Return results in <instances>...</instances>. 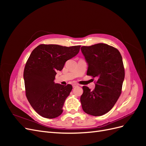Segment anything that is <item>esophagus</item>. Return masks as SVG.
<instances>
[{"instance_id":"1","label":"esophagus","mask_w":146,"mask_h":146,"mask_svg":"<svg viewBox=\"0 0 146 146\" xmlns=\"http://www.w3.org/2000/svg\"><path fill=\"white\" fill-rule=\"evenodd\" d=\"M77 86H78L77 84H76V83H74V84H73V85H72V87L73 88H75V87H76Z\"/></svg>"}]
</instances>
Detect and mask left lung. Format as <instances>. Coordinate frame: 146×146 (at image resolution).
<instances>
[{"instance_id":"left-lung-1","label":"left lung","mask_w":146,"mask_h":146,"mask_svg":"<svg viewBox=\"0 0 146 146\" xmlns=\"http://www.w3.org/2000/svg\"><path fill=\"white\" fill-rule=\"evenodd\" d=\"M81 50L88 65L86 74L98 79L94 90L83 86V110L92 116L104 115L121 94L125 77L122 56L117 48L104 43L82 46Z\"/></svg>"}]
</instances>
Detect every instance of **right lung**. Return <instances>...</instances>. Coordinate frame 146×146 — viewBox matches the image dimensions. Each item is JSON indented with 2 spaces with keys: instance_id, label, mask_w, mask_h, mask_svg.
<instances>
[{
  "instance_id": "obj_1",
  "label": "right lung",
  "mask_w": 146,
  "mask_h": 146,
  "mask_svg": "<svg viewBox=\"0 0 146 146\" xmlns=\"http://www.w3.org/2000/svg\"><path fill=\"white\" fill-rule=\"evenodd\" d=\"M80 48L40 44L31 53L24 71L25 94L40 116L53 119L63 113L64 101L72 86L55 83L54 80L56 72L63 69L66 61L78 54Z\"/></svg>"
}]
</instances>
